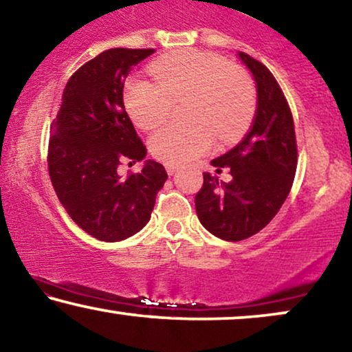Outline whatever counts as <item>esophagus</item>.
Returning a JSON list of instances; mask_svg holds the SVG:
<instances>
[{"label":"esophagus","mask_w":352,"mask_h":352,"mask_svg":"<svg viewBox=\"0 0 352 352\" xmlns=\"http://www.w3.org/2000/svg\"><path fill=\"white\" fill-rule=\"evenodd\" d=\"M175 166H170V164H167V166H166V170H167V173H168V175H172V173L173 172H175Z\"/></svg>","instance_id":"obj_1"}]
</instances>
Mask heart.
<instances>
[{
    "label": "heart",
    "instance_id": "obj_1",
    "mask_svg": "<svg viewBox=\"0 0 352 352\" xmlns=\"http://www.w3.org/2000/svg\"><path fill=\"white\" fill-rule=\"evenodd\" d=\"M155 81L131 76L123 86V104L133 123L153 130L188 99V122H172L149 138L151 154L159 161L184 164L214 144L232 143L245 135L256 110V87L245 69L235 68L216 53L175 52L151 66Z\"/></svg>",
    "mask_w": 352,
    "mask_h": 352
}]
</instances>
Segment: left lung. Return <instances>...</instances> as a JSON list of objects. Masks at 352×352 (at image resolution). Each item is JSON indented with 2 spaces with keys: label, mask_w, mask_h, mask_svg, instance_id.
Wrapping results in <instances>:
<instances>
[{
  "label": "left lung",
  "mask_w": 352,
  "mask_h": 352,
  "mask_svg": "<svg viewBox=\"0 0 352 352\" xmlns=\"http://www.w3.org/2000/svg\"><path fill=\"white\" fill-rule=\"evenodd\" d=\"M256 81L258 105L250 131L240 143L212 161L228 167L232 180L219 184L203 173L195 197L197 214L209 232L239 242L260 232L286 201L297 168V141L291 109L271 71L248 53L239 52Z\"/></svg>",
  "instance_id": "obj_1"
}]
</instances>
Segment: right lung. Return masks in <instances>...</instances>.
I'll list each match as a JSON object with an SVG mask.
<instances>
[{
  "mask_svg": "<svg viewBox=\"0 0 352 352\" xmlns=\"http://www.w3.org/2000/svg\"><path fill=\"white\" fill-rule=\"evenodd\" d=\"M154 48H110L69 78L48 141V173L71 219L102 242L128 239L148 224L167 180L162 164L148 161L126 179L123 162L143 161L146 146L123 105L124 78Z\"/></svg>",
  "mask_w": 352,
  "mask_h": 352,
  "instance_id": "add662e5",
  "label": "right lung"
}]
</instances>
